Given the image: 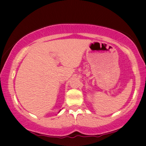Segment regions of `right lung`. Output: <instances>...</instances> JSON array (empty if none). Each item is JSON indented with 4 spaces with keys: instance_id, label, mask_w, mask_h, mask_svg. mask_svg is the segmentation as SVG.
<instances>
[{
    "instance_id": "add662e5",
    "label": "right lung",
    "mask_w": 146,
    "mask_h": 146,
    "mask_svg": "<svg viewBox=\"0 0 146 146\" xmlns=\"http://www.w3.org/2000/svg\"><path fill=\"white\" fill-rule=\"evenodd\" d=\"M58 113H59V112H58Z\"/></svg>"
}]
</instances>
